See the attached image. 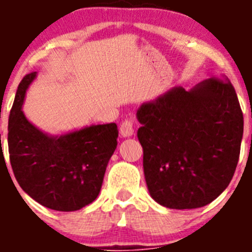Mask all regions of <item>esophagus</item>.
Here are the masks:
<instances>
[{"instance_id": "1", "label": "esophagus", "mask_w": 252, "mask_h": 252, "mask_svg": "<svg viewBox=\"0 0 252 252\" xmlns=\"http://www.w3.org/2000/svg\"><path fill=\"white\" fill-rule=\"evenodd\" d=\"M133 131H135V128H133V120L131 117L130 119L124 120L121 122V125H120V132H121V135L124 137L131 136Z\"/></svg>"}]
</instances>
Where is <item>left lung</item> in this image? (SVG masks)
Returning <instances> with one entry per match:
<instances>
[{"mask_svg":"<svg viewBox=\"0 0 252 252\" xmlns=\"http://www.w3.org/2000/svg\"><path fill=\"white\" fill-rule=\"evenodd\" d=\"M137 137L151 197L173 209L199 208L228 187L239 162L244 116L227 78L175 87L137 111Z\"/></svg>","mask_w":252,"mask_h":252,"instance_id":"1","label":"left lung"}]
</instances>
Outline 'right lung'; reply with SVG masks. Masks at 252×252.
<instances>
[{
    "label": "right lung",
    "instance_id": "obj_1",
    "mask_svg": "<svg viewBox=\"0 0 252 252\" xmlns=\"http://www.w3.org/2000/svg\"><path fill=\"white\" fill-rule=\"evenodd\" d=\"M36 73L20 82L8 117V153L24 192L46 208L70 212L92 203L117 146L116 124L95 125L49 136L26 120L21 107Z\"/></svg>",
    "mask_w": 252,
    "mask_h": 252
}]
</instances>
